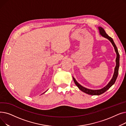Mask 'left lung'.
<instances>
[{
  "instance_id": "1",
  "label": "left lung",
  "mask_w": 126,
  "mask_h": 126,
  "mask_svg": "<svg viewBox=\"0 0 126 126\" xmlns=\"http://www.w3.org/2000/svg\"><path fill=\"white\" fill-rule=\"evenodd\" d=\"M98 30H99V32H100L101 35H102L103 37H104L108 39L111 42L113 46L115 51L116 52V66L114 68V72L113 77H112L110 81L109 82V83L105 87H104V88H103L101 89H98V90H91V89H89L85 88V87L82 86H81L79 83H78L77 82V81L76 80V79L74 77H72L73 78L74 81L75 83L76 84V85L78 87L79 89H80L83 92H85V93H86V94H90V95H100V94L104 93L105 92H106L108 89H109L114 84V83L116 80V79H117V76H118V69H119V66H120V55H119L118 49L117 48L116 45L115 44V43L113 40V39L111 38L110 37H109L106 34V32H105L104 29H103L102 27H98Z\"/></svg>"
}]
</instances>
